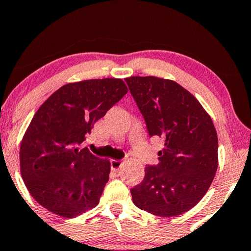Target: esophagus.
<instances>
[{
  "instance_id": "1",
  "label": "esophagus",
  "mask_w": 251,
  "mask_h": 251,
  "mask_svg": "<svg viewBox=\"0 0 251 251\" xmlns=\"http://www.w3.org/2000/svg\"><path fill=\"white\" fill-rule=\"evenodd\" d=\"M123 165L122 160H117V159H112L111 160V168L113 171H118L120 168V166Z\"/></svg>"
}]
</instances>
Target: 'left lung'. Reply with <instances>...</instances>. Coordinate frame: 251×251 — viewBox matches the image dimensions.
Listing matches in <instances>:
<instances>
[{
  "label": "left lung",
  "instance_id": "1",
  "mask_svg": "<svg viewBox=\"0 0 251 251\" xmlns=\"http://www.w3.org/2000/svg\"><path fill=\"white\" fill-rule=\"evenodd\" d=\"M151 137L162 138L159 165L145 168L131 189L133 203L161 217L188 212L203 198L215 176L217 134L200 101L174 80L154 76L125 78Z\"/></svg>",
  "mask_w": 251,
  "mask_h": 251
}]
</instances>
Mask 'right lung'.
<instances>
[{"label":"right lung","mask_w":251,"mask_h":251,"mask_svg":"<svg viewBox=\"0 0 251 251\" xmlns=\"http://www.w3.org/2000/svg\"><path fill=\"white\" fill-rule=\"evenodd\" d=\"M127 91L120 78L70 83L35 113L21 143L20 167L29 193L45 209L69 219L99 203L110 160L78 146Z\"/></svg>","instance_id":"add662e5"}]
</instances>
